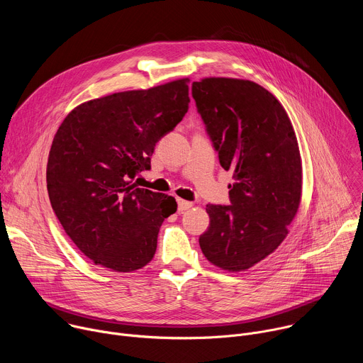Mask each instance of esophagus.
<instances>
[{
  "instance_id": "obj_1",
  "label": "esophagus",
  "mask_w": 363,
  "mask_h": 363,
  "mask_svg": "<svg viewBox=\"0 0 363 363\" xmlns=\"http://www.w3.org/2000/svg\"><path fill=\"white\" fill-rule=\"evenodd\" d=\"M177 201H178V210H179V211H186V210H189L191 206L194 205L192 202L185 201V199H181V198H178Z\"/></svg>"
}]
</instances>
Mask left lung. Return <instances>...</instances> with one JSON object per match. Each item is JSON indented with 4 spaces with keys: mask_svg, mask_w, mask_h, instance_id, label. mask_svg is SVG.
Returning <instances> with one entry per match:
<instances>
[{
    "mask_svg": "<svg viewBox=\"0 0 363 363\" xmlns=\"http://www.w3.org/2000/svg\"><path fill=\"white\" fill-rule=\"evenodd\" d=\"M192 97L221 167L231 169V205H206L199 237L206 260L242 272L272 254L289 234L301 199V158L281 103L250 80L206 77Z\"/></svg>",
    "mask_w": 363,
    "mask_h": 363,
    "instance_id": "8db88e82",
    "label": "left lung"
}]
</instances>
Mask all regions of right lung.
<instances>
[{
	"label": "right lung",
	"mask_w": 363,
	"mask_h": 363,
	"mask_svg": "<svg viewBox=\"0 0 363 363\" xmlns=\"http://www.w3.org/2000/svg\"><path fill=\"white\" fill-rule=\"evenodd\" d=\"M188 79L119 91L74 108L60 125L47 162V191L62 227L101 267L129 273L155 255L174 196L136 188L155 145L188 112Z\"/></svg>",
	"instance_id": "add662e5"
}]
</instances>
